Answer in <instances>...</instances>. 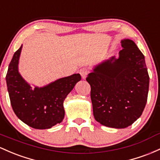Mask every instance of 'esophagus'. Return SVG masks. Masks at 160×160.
<instances>
[{
  "mask_svg": "<svg viewBox=\"0 0 160 160\" xmlns=\"http://www.w3.org/2000/svg\"><path fill=\"white\" fill-rule=\"evenodd\" d=\"M89 73V69L87 68H83L80 70V75H81L82 78L83 79H85Z\"/></svg>",
  "mask_w": 160,
  "mask_h": 160,
  "instance_id": "obj_1",
  "label": "esophagus"
}]
</instances>
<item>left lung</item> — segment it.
I'll return each mask as SVG.
<instances>
[{
	"label": "left lung",
	"instance_id": "8db88e82",
	"mask_svg": "<svg viewBox=\"0 0 160 160\" xmlns=\"http://www.w3.org/2000/svg\"><path fill=\"white\" fill-rule=\"evenodd\" d=\"M121 43L118 58L103 61L87 77L95 119L113 128H125L139 118L150 83L144 55L134 42L124 38Z\"/></svg>",
	"mask_w": 160,
	"mask_h": 160
}]
</instances>
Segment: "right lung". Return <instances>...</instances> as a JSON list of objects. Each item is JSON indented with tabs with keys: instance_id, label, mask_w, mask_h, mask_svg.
I'll return each mask as SVG.
<instances>
[{
	"instance_id": "add662e5",
	"label": "right lung",
	"mask_w": 160,
	"mask_h": 160,
	"mask_svg": "<svg viewBox=\"0 0 160 160\" xmlns=\"http://www.w3.org/2000/svg\"><path fill=\"white\" fill-rule=\"evenodd\" d=\"M22 45L15 52L8 67L6 82L10 103L17 117L35 129H48L64 118V101L77 82L80 73L63 77L42 87L32 88L18 70Z\"/></svg>"
}]
</instances>
